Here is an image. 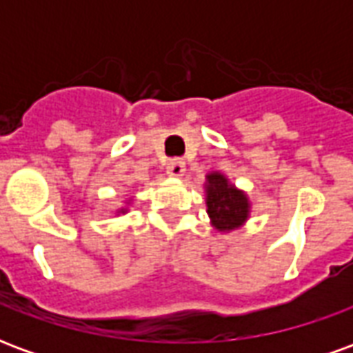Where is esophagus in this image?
Wrapping results in <instances>:
<instances>
[{
	"instance_id": "34e87169",
	"label": "esophagus",
	"mask_w": 353,
	"mask_h": 353,
	"mask_svg": "<svg viewBox=\"0 0 353 353\" xmlns=\"http://www.w3.org/2000/svg\"><path fill=\"white\" fill-rule=\"evenodd\" d=\"M166 172H168V176L172 177H181L185 174V162L179 161V159L170 161L168 166H166Z\"/></svg>"
}]
</instances>
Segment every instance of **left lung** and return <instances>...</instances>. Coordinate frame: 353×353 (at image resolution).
Returning <instances> with one entry per match:
<instances>
[{
	"mask_svg": "<svg viewBox=\"0 0 353 353\" xmlns=\"http://www.w3.org/2000/svg\"><path fill=\"white\" fill-rule=\"evenodd\" d=\"M206 212L212 227L219 232L240 229L252 212L250 199L242 189L229 181L221 172H210L206 176Z\"/></svg>",
	"mask_w": 353,
	"mask_h": 353,
	"instance_id": "left-lung-1",
	"label": "left lung"
}]
</instances>
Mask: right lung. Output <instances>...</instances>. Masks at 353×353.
<instances>
[{"mask_svg":"<svg viewBox=\"0 0 353 353\" xmlns=\"http://www.w3.org/2000/svg\"><path fill=\"white\" fill-rule=\"evenodd\" d=\"M126 204H130V200H128ZM126 212H128V208H121V210H117V214H126Z\"/></svg>","mask_w":353,"mask_h":353,"instance_id":"obj_1","label":"right lung"}]
</instances>
